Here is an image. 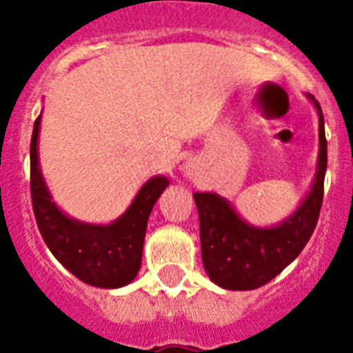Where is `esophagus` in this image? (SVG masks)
Segmentation results:
<instances>
[{"mask_svg": "<svg viewBox=\"0 0 353 353\" xmlns=\"http://www.w3.org/2000/svg\"><path fill=\"white\" fill-rule=\"evenodd\" d=\"M192 168H194V166L192 165H190V163H188V165L187 166H185V172H187V174H192Z\"/></svg>", "mask_w": 353, "mask_h": 353, "instance_id": "obj_1", "label": "esophagus"}]
</instances>
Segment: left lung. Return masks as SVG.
<instances>
[{
  "mask_svg": "<svg viewBox=\"0 0 353 353\" xmlns=\"http://www.w3.org/2000/svg\"><path fill=\"white\" fill-rule=\"evenodd\" d=\"M319 115V157L312 188L285 220L271 227H256L241 218L229 199L216 192H196L199 212L201 260L209 279L223 290L249 291L268 284L295 260L317 225L323 205L328 143L323 110L313 95Z\"/></svg>",
  "mask_w": 353,
  "mask_h": 353,
  "instance_id": "left-lung-1",
  "label": "left lung"
}]
</instances>
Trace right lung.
Returning <instances> with one entry per match:
<instances>
[{"label": "right lung", "mask_w": 353, "mask_h": 353, "mask_svg": "<svg viewBox=\"0 0 353 353\" xmlns=\"http://www.w3.org/2000/svg\"><path fill=\"white\" fill-rule=\"evenodd\" d=\"M40 117L30 139V196L36 223L49 251L69 273L85 284L117 290L128 285L141 269L150 212L168 179L150 177L124 212L112 223H85L65 214L52 199L40 168Z\"/></svg>", "instance_id": "right-lung-1"}]
</instances>
